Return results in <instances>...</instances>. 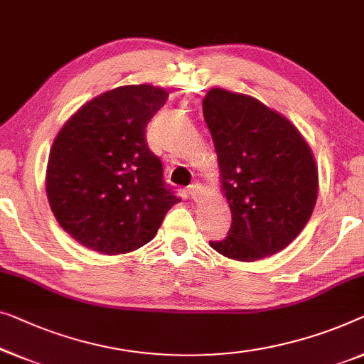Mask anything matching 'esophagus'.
Segmentation results:
<instances>
[{
  "label": "esophagus",
  "instance_id": "34e87169",
  "mask_svg": "<svg viewBox=\"0 0 364 364\" xmlns=\"http://www.w3.org/2000/svg\"><path fill=\"white\" fill-rule=\"evenodd\" d=\"M188 193H191V198L193 200V202H200V200H202L203 195H205V188H203L202 183L195 182V183H192L191 187H188Z\"/></svg>",
  "mask_w": 364,
  "mask_h": 364
}]
</instances>
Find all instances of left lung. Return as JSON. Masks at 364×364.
Listing matches in <instances>:
<instances>
[{"mask_svg":"<svg viewBox=\"0 0 364 364\" xmlns=\"http://www.w3.org/2000/svg\"><path fill=\"white\" fill-rule=\"evenodd\" d=\"M203 117L218 156L221 193L233 215L228 236L210 246L243 262L282 251L317 202L318 169L307 141L284 114L223 88L205 95Z\"/></svg>","mask_w":364,"mask_h":364,"instance_id":"left-lung-1","label":"left lung"}]
</instances>
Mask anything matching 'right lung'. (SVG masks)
<instances>
[{
	"label": "right lung",
	"instance_id": "add662e5",
	"mask_svg": "<svg viewBox=\"0 0 364 364\" xmlns=\"http://www.w3.org/2000/svg\"><path fill=\"white\" fill-rule=\"evenodd\" d=\"M167 92L149 83L108 90L77 109L50 147L46 192L55 220L77 243L126 255L154 238L181 202L146 143V124Z\"/></svg>",
	"mask_w": 364,
	"mask_h": 364
}]
</instances>
